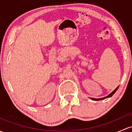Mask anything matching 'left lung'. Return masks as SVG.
<instances>
[{"label": "left lung", "mask_w": 132, "mask_h": 132, "mask_svg": "<svg viewBox=\"0 0 132 132\" xmlns=\"http://www.w3.org/2000/svg\"><path fill=\"white\" fill-rule=\"evenodd\" d=\"M118 87H119V86H118V87H117V88H116V89L114 90L111 93V94H109V95H108V96L105 97L99 98V99H94V98H91V99H92V100H93V101H101V100H103V99H106V98H109V97H112V96H113V94H114L115 92H116V90H118Z\"/></svg>", "instance_id": "8db88e82"}]
</instances>
